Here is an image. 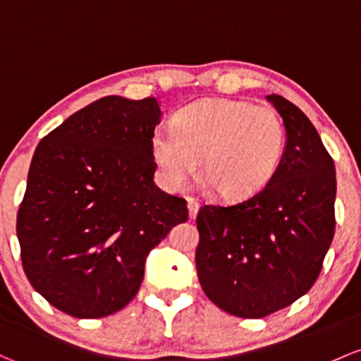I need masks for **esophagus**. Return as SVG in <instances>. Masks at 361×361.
<instances>
[{"label":"esophagus","instance_id":"obj_1","mask_svg":"<svg viewBox=\"0 0 361 361\" xmlns=\"http://www.w3.org/2000/svg\"><path fill=\"white\" fill-rule=\"evenodd\" d=\"M187 207H188V216H190V219H193L197 216V211H199V202H197L195 199H192V197H188Z\"/></svg>","mask_w":361,"mask_h":361}]
</instances>
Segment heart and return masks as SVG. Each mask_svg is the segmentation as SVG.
Here are the masks:
<instances>
[{
  "label": "heart",
  "mask_w": 361,
  "mask_h": 361,
  "mask_svg": "<svg viewBox=\"0 0 361 361\" xmlns=\"http://www.w3.org/2000/svg\"><path fill=\"white\" fill-rule=\"evenodd\" d=\"M286 145L282 117L270 105L206 98L174 114L173 128L152 135V157L168 188L197 174L216 195L244 200L263 190L279 169Z\"/></svg>",
  "instance_id": "heart-1"
}]
</instances>
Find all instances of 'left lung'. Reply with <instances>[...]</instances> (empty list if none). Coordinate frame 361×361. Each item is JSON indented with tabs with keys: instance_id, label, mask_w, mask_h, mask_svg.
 <instances>
[{
	"instance_id": "left-lung-1",
	"label": "left lung",
	"mask_w": 361,
	"mask_h": 361,
	"mask_svg": "<svg viewBox=\"0 0 361 361\" xmlns=\"http://www.w3.org/2000/svg\"><path fill=\"white\" fill-rule=\"evenodd\" d=\"M283 119L286 152L256 195L206 204L197 214L199 282L218 308L264 318L287 308L317 282L336 230V168L311 121L280 94H268Z\"/></svg>"
}]
</instances>
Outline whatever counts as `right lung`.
<instances>
[{
	"label": "right lung",
	"mask_w": 361,
	"mask_h": 361,
	"mask_svg": "<svg viewBox=\"0 0 361 361\" xmlns=\"http://www.w3.org/2000/svg\"><path fill=\"white\" fill-rule=\"evenodd\" d=\"M155 98L105 97L72 114L34 152L17 212L30 286L56 310L102 318L138 292L149 252L188 219L155 187Z\"/></svg>",
	"instance_id": "obj_1"
}]
</instances>
